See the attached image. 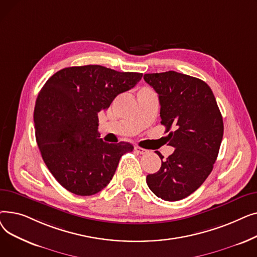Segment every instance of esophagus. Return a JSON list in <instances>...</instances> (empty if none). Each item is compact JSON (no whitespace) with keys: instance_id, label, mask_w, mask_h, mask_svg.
<instances>
[{"instance_id":"esophagus-1","label":"esophagus","mask_w":257,"mask_h":257,"mask_svg":"<svg viewBox=\"0 0 257 257\" xmlns=\"http://www.w3.org/2000/svg\"><path fill=\"white\" fill-rule=\"evenodd\" d=\"M134 150H136V152H138V153H140V154H147V153H149V151H148L147 149H144V148H141V147H139V146L134 147Z\"/></svg>"}]
</instances>
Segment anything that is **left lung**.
Here are the masks:
<instances>
[{"label": "left lung", "mask_w": 257, "mask_h": 257, "mask_svg": "<svg viewBox=\"0 0 257 257\" xmlns=\"http://www.w3.org/2000/svg\"><path fill=\"white\" fill-rule=\"evenodd\" d=\"M144 79L158 93L160 123L175 148L166 160L156 151L161 167L146 181L158 198L178 201L197 191L211 173L223 139V117L212 90L201 79L174 71L145 74Z\"/></svg>", "instance_id": "left-lung-1"}]
</instances>
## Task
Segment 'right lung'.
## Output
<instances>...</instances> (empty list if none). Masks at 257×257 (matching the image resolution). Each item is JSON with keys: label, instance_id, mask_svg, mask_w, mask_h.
I'll return each instance as SVG.
<instances>
[{"label": "right lung", "instance_id": "add662e5", "mask_svg": "<svg viewBox=\"0 0 257 257\" xmlns=\"http://www.w3.org/2000/svg\"><path fill=\"white\" fill-rule=\"evenodd\" d=\"M142 77L102 65L71 66L50 77L39 91L33 115L36 142L65 190L78 196L99 193L112 179L121 155L133 150L129 143L99 139L98 113Z\"/></svg>", "mask_w": 257, "mask_h": 257}]
</instances>
